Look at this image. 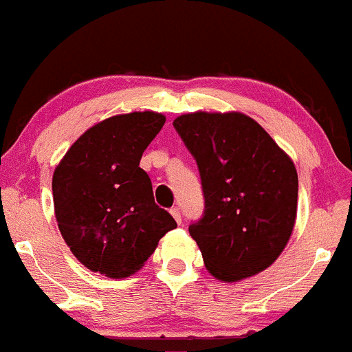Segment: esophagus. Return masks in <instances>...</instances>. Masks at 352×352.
<instances>
[{
    "mask_svg": "<svg viewBox=\"0 0 352 352\" xmlns=\"http://www.w3.org/2000/svg\"><path fill=\"white\" fill-rule=\"evenodd\" d=\"M170 214H173V217L178 221V223H182V212H179L178 207H173V209H170Z\"/></svg>",
    "mask_w": 352,
    "mask_h": 352,
    "instance_id": "obj_1",
    "label": "esophagus"
}]
</instances>
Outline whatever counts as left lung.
<instances>
[{"label": "left lung", "instance_id": "1", "mask_svg": "<svg viewBox=\"0 0 352 352\" xmlns=\"http://www.w3.org/2000/svg\"><path fill=\"white\" fill-rule=\"evenodd\" d=\"M173 126L202 179L206 209L188 230L209 273L239 282L270 267L296 224L292 159L245 113H183Z\"/></svg>", "mask_w": 352, "mask_h": 352}]
</instances>
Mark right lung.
<instances>
[{"label":"right lung","instance_id":"1","mask_svg":"<svg viewBox=\"0 0 352 352\" xmlns=\"http://www.w3.org/2000/svg\"><path fill=\"white\" fill-rule=\"evenodd\" d=\"M164 122L162 113L150 110L109 117L79 136L56 166L52 188L58 230L88 270L126 278L176 228L140 167Z\"/></svg>","mask_w":352,"mask_h":352}]
</instances>
